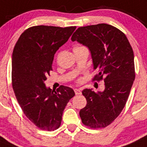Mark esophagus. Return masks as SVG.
Returning <instances> with one entry per match:
<instances>
[{
	"label": "esophagus",
	"instance_id": "obj_1",
	"mask_svg": "<svg viewBox=\"0 0 147 147\" xmlns=\"http://www.w3.org/2000/svg\"><path fill=\"white\" fill-rule=\"evenodd\" d=\"M74 91H75V94H81V91H80V89H79V88H75Z\"/></svg>",
	"mask_w": 147,
	"mask_h": 147
}]
</instances>
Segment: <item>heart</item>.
Returning a JSON list of instances; mask_svg holds the SVG:
<instances>
[{
    "label": "heart",
    "instance_id": "heart-1",
    "mask_svg": "<svg viewBox=\"0 0 147 147\" xmlns=\"http://www.w3.org/2000/svg\"><path fill=\"white\" fill-rule=\"evenodd\" d=\"M82 48H86L83 45H75V47H73V51H76V50H79V49H82Z\"/></svg>",
    "mask_w": 147,
    "mask_h": 147
}]
</instances>
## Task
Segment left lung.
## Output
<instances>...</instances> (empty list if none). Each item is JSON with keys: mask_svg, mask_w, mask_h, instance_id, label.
<instances>
[{"mask_svg": "<svg viewBox=\"0 0 147 147\" xmlns=\"http://www.w3.org/2000/svg\"><path fill=\"white\" fill-rule=\"evenodd\" d=\"M71 39L89 49L97 72L93 80L104 77L105 82L102 92L83 90L87 104L80 111L82 122L94 129L105 127L125 108L136 75L133 49L124 33L105 23L78 28Z\"/></svg>", "mask_w": 147, "mask_h": 147, "instance_id": "1", "label": "left lung"}]
</instances>
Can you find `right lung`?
Wrapping results in <instances>:
<instances>
[{"mask_svg": "<svg viewBox=\"0 0 147 147\" xmlns=\"http://www.w3.org/2000/svg\"><path fill=\"white\" fill-rule=\"evenodd\" d=\"M75 28L33 26L21 34L14 47L11 80L16 98L27 118L42 130L60 127L64 108L75 96L69 87L61 86L55 91L44 82L53 70L55 52Z\"/></svg>", "mask_w": 147, "mask_h": 147, "instance_id": "add662e5", "label": "right lung"}]
</instances>
